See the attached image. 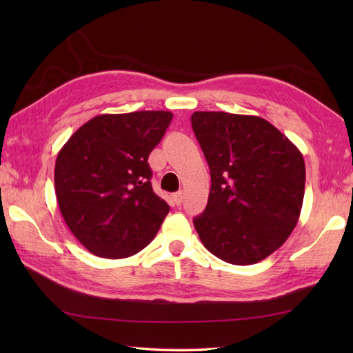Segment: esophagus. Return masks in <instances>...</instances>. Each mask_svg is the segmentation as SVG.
<instances>
[{"instance_id":"1","label":"esophagus","mask_w":353,"mask_h":353,"mask_svg":"<svg viewBox=\"0 0 353 353\" xmlns=\"http://www.w3.org/2000/svg\"><path fill=\"white\" fill-rule=\"evenodd\" d=\"M183 191H177V192H174L172 194V199H174V201H176V205H181L182 201H183Z\"/></svg>"}]
</instances>
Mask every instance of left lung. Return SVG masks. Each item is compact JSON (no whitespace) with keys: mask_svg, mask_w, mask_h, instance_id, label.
Instances as JSON below:
<instances>
[{"mask_svg":"<svg viewBox=\"0 0 353 353\" xmlns=\"http://www.w3.org/2000/svg\"><path fill=\"white\" fill-rule=\"evenodd\" d=\"M191 123L211 170L208 205L194 228L216 258L256 264L287 241L301 216V150L259 117L194 112Z\"/></svg>","mask_w":353,"mask_h":353,"instance_id":"1","label":"left lung"}]
</instances>
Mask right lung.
<instances>
[{
	"label": "right lung",
	"mask_w": 353,
	"mask_h": 353,
	"mask_svg": "<svg viewBox=\"0 0 353 353\" xmlns=\"http://www.w3.org/2000/svg\"><path fill=\"white\" fill-rule=\"evenodd\" d=\"M171 119L167 110L97 115L59 152V209L72 235L97 256L137 254L167 216L170 206L154 194L147 161Z\"/></svg>",
	"instance_id": "obj_1"
}]
</instances>
